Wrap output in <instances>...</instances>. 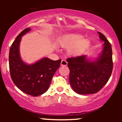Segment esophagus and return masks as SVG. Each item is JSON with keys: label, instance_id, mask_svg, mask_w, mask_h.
Returning <instances> with one entry per match:
<instances>
[{"label": "esophagus", "instance_id": "34e87169", "mask_svg": "<svg viewBox=\"0 0 122 122\" xmlns=\"http://www.w3.org/2000/svg\"><path fill=\"white\" fill-rule=\"evenodd\" d=\"M68 65V62H66V61L65 60H62V61H61V66H66Z\"/></svg>", "mask_w": 122, "mask_h": 122}]
</instances>
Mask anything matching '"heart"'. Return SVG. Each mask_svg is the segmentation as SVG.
Wrapping results in <instances>:
<instances>
[{
  "instance_id": "obj_1",
  "label": "heart",
  "mask_w": 122,
  "mask_h": 122,
  "mask_svg": "<svg viewBox=\"0 0 122 122\" xmlns=\"http://www.w3.org/2000/svg\"><path fill=\"white\" fill-rule=\"evenodd\" d=\"M83 37V35L80 33H69L61 37L58 44L62 47L68 48L70 56H78L83 54L91 45V40Z\"/></svg>"
}]
</instances>
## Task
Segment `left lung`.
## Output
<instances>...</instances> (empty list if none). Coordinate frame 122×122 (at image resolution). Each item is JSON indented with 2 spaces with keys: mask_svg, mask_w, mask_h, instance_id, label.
I'll return each instance as SVG.
<instances>
[{
  "mask_svg": "<svg viewBox=\"0 0 122 122\" xmlns=\"http://www.w3.org/2000/svg\"><path fill=\"white\" fill-rule=\"evenodd\" d=\"M98 34L103 43V50L97 57L82 55L66 60L70 70L69 82L73 90L79 95L97 92L106 84L112 72L111 45L102 33Z\"/></svg>",
  "mask_w": 122,
  "mask_h": 122,
  "instance_id": "1",
  "label": "left lung"
}]
</instances>
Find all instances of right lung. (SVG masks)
<instances>
[{
  "mask_svg": "<svg viewBox=\"0 0 122 122\" xmlns=\"http://www.w3.org/2000/svg\"><path fill=\"white\" fill-rule=\"evenodd\" d=\"M25 29L16 37L9 51V67L12 80L22 92L37 96L49 89L53 75L60 66L61 60L57 61L43 57L33 64H28L21 58L19 47L22 37L31 31Z\"/></svg>",
  "mask_w": 122,
  "mask_h": 122,
  "instance_id": "add662e5",
  "label": "right lung"
}]
</instances>
